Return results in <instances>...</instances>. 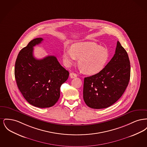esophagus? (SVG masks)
I'll return each instance as SVG.
<instances>
[{"instance_id":"obj_1","label":"esophagus","mask_w":147,"mask_h":147,"mask_svg":"<svg viewBox=\"0 0 147 147\" xmlns=\"http://www.w3.org/2000/svg\"><path fill=\"white\" fill-rule=\"evenodd\" d=\"M70 77L71 78H74L77 77V75L76 73L72 72V73H70Z\"/></svg>"}]
</instances>
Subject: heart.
<instances>
[{
	"label": "heart",
	"instance_id": "obj_1",
	"mask_svg": "<svg viewBox=\"0 0 147 147\" xmlns=\"http://www.w3.org/2000/svg\"><path fill=\"white\" fill-rule=\"evenodd\" d=\"M63 61L69 67L79 59L80 69L88 75H95L104 69L110 59L109 51L94 42L78 43L71 49L64 48Z\"/></svg>",
	"mask_w": 147,
	"mask_h": 147
}]
</instances>
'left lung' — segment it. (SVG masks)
Instances as JSON below:
<instances>
[{"label": "left lung", "instance_id": "left-lung-1", "mask_svg": "<svg viewBox=\"0 0 147 147\" xmlns=\"http://www.w3.org/2000/svg\"><path fill=\"white\" fill-rule=\"evenodd\" d=\"M128 54L117 41L115 53L104 69L84 78L83 98L89 107L107 108L115 103L126 90L130 79Z\"/></svg>", "mask_w": 147, "mask_h": 147}]
</instances>
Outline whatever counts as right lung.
<instances>
[{
  "instance_id": "right-lung-1",
  "label": "right lung",
  "mask_w": 147,
  "mask_h": 147,
  "mask_svg": "<svg viewBox=\"0 0 147 147\" xmlns=\"http://www.w3.org/2000/svg\"><path fill=\"white\" fill-rule=\"evenodd\" d=\"M36 38L20 51L15 65V78L23 96L31 105L39 108L55 105L60 97V88L69 73L54 56L37 59L34 47L43 41Z\"/></svg>"
}]
</instances>
